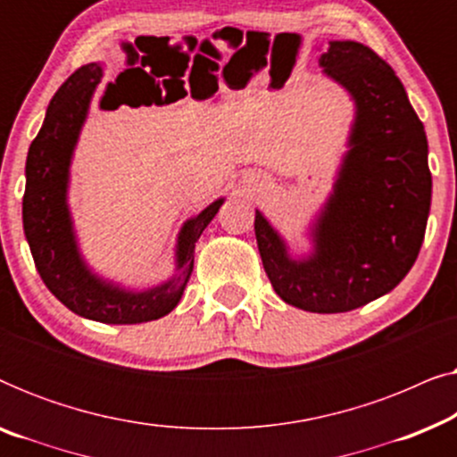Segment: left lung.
I'll use <instances>...</instances> for the list:
<instances>
[{"label": "left lung", "instance_id": "obj_1", "mask_svg": "<svg viewBox=\"0 0 457 457\" xmlns=\"http://www.w3.org/2000/svg\"><path fill=\"white\" fill-rule=\"evenodd\" d=\"M320 49L322 74L353 102L333 191L305 230L308 249L291 252L260 210L253 228L277 295L293 308L337 314L386 295L414 266L433 179L424 124L393 68L358 41Z\"/></svg>", "mask_w": 457, "mask_h": 457}]
</instances>
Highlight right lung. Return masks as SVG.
Masks as SVG:
<instances>
[{"mask_svg": "<svg viewBox=\"0 0 457 457\" xmlns=\"http://www.w3.org/2000/svg\"><path fill=\"white\" fill-rule=\"evenodd\" d=\"M102 79V62H89L68 77L47 105L46 120L27 155L24 237L43 283L74 314L104 324L158 320L170 314L183 297L193 272L195 243L218 214L224 197L183 222L174 245V272L164 283L129 287L93 270L80 252L68 191L74 149Z\"/></svg>", "mask_w": 457, "mask_h": 457, "instance_id": "add662e5", "label": "right lung"}]
</instances>
